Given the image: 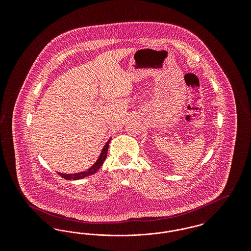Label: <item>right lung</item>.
<instances>
[{
    "mask_svg": "<svg viewBox=\"0 0 251 251\" xmlns=\"http://www.w3.org/2000/svg\"><path fill=\"white\" fill-rule=\"evenodd\" d=\"M110 141H111V138L108 140L107 143L104 145V147H103V149H102V151H101V152H100V157H99L98 160L96 161L95 164H94L92 167H89L86 171L79 172V173H74V174H65V173H59V172H57L58 175H60V176H61L62 178H64V179H73V180H75V179H83L84 177H87V176H89V175L94 174V173H96V172L99 170V168L102 166L104 160H105L106 157H107L108 147H109Z\"/></svg>",
    "mask_w": 251,
    "mask_h": 251,
    "instance_id": "right-lung-1",
    "label": "right lung"
}]
</instances>
